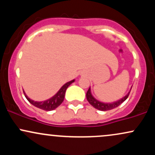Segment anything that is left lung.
I'll list each match as a JSON object with an SVG mask.
<instances>
[{
  "mask_svg": "<svg viewBox=\"0 0 155 155\" xmlns=\"http://www.w3.org/2000/svg\"><path fill=\"white\" fill-rule=\"evenodd\" d=\"M130 92V91H129L128 93L124 96V97H122V99H120V100L115 101V102L113 103H109V104H108V103H103L100 101L97 100V99L92 95L91 89H90V87L89 88L88 91L87 92L86 97L87 100L88 101L90 104H91L94 108H96V109H98L100 110V111H108V110H111L113 109V108H117V106H120L121 104H122V103L128 97Z\"/></svg>",
  "mask_w": 155,
  "mask_h": 155,
  "instance_id": "1",
  "label": "left lung"
}]
</instances>
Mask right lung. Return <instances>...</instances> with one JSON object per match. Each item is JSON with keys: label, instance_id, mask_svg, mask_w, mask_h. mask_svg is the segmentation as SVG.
Masks as SVG:
<instances>
[{"label": "right lung", "instance_id": "add662e5", "mask_svg": "<svg viewBox=\"0 0 155 155\" xmlns=\"http://www.w3.org/2000/svg\"><path fill=\"white\" fill-rule=\"evenodd\" d=\"M74 81H75V79L71 80V81L65 83V84L60 89L59 91L57 92L54 96H52L50 98L44 101H35L32 100V99L28 97V95H26V93L25 92L24 90H23V92H24V95L25 96L27 100L29 101L32 105L35 106V107L41 108V109L45 110V111H52V110L58 108V106L63 103L67 88L73 82H74Z\"/></svg>", "mask_w": 155, "mask_h": 155}]
</instances>
